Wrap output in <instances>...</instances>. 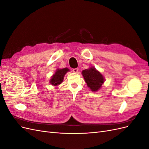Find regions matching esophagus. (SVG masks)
<instances>
[{
  "label": "esophagus",
  "instance_id": "esophagus-1",
  "mask_svg": "<svg viewBox=\"0 0 149 149\" xmlns=\"http://www.w3.org/2000/svg\"><path fill=\"white\" fill-rule=\"evenodd\" d=\"M73 71L74 72V73H78V68H74V69H73Z\"/></svg>",
  "mask_w": 149,
  "mask_h": 149
}]
</instances>
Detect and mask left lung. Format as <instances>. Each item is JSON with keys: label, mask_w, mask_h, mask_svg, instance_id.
Masks as SVG:
<instances>
[{"label": "left lung", "mask_w": 149, "mask_h": 149, "mask_svg": "<svg viewBox=\"0 0 149 149\" xmlns=\"http://www.w3.org/2000/svg\"><path fill=\"white\" fill-rule=\"evenodd\" d=\"M82 74L88 86L92 91H97L100 89L104 81L103 76L94 67L83 70Z\"/></svg>", "instance_id": "8db88e82"}]
</instances>
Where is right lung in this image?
<instances>
[{
    "instance_id": "1",
    "label": "right lung",
    "mask_w": 149,
    "mask_h": 149,
    "mask_svg": "<svg viewBox=\"0 0 149 149\" xmlns=\"http://www.w3.org/2000/svg\"><path fill=\"white\" fill-rule=\"evenodd\" d=\"M69 69L63 68V69H58L56 71L55 74H53L50 79V83L53 86H57L60 84L63 81V78L65 74L69 71Z\"/></svg>"
}]
</instances>
